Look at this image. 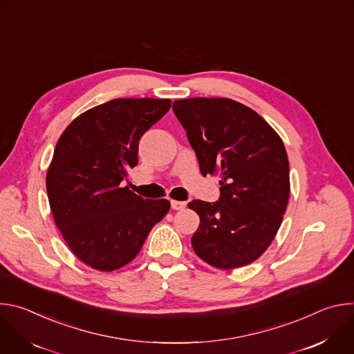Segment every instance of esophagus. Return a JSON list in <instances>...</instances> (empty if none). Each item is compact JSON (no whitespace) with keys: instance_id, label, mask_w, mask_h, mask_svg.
Here are the masks:
<instances>
[{"instance_id":"34e87169","label":"esophagus","mask_w":354,"mask_h":354,"mask_svg":"<svg viewBox=\"0 0 354 354\" xmlns=\"http://www.w3.org/2000/svg\"><path fill=\"white\" fill-rule=\"evenodd\" d=\"M171 207H172V210H183L186 207V201L171 200Z\"/></svg>"}]
</instances>
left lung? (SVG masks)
<instances>
[{"label":"left lung","instance_id":"obj_1","mask_svg":"<svg viewBox=\"0 0 354 354\" xmlns=\"http://www.w3.org/2000/svg\"><path fill=\"white\" fill-rule=\"evenodd\" d=\"M186 130L201 175H220V200H193L200 217L196 255L217 269L262 257L274 239L290 197L288 158L273 127L228 97H189L172 106Z\"/></svg>","mask_w":354,"mask_h":354}]
</instances>
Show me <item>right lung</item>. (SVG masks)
<instances>
[{"mask_svg":"<svg viewBox=\"0 0 354 354\" xmlns=\"http://www.w3.org/2000/svg\"><path fill=\"white\" fill-rule=\"evenodd\" d=\"M171 99L120 97L75 118L60 136L46 174L50 209L73 254L113 272L130 263L151 228L171 209L120 182L138 162V141L171 108Z\"/></svg>","mask_w":354,"mask_h":354,"instance_id":"obj_1","label":"right lung"}]
</instances>
